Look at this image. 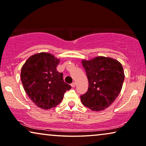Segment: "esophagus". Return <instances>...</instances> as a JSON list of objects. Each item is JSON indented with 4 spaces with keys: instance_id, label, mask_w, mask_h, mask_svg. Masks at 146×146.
Here are the masks:
<instances>
[{
    "instance_id": "obj_1",
    "label": "esophagus",
    "mask_w": 146,
    "mask_h": 146,
    "mask_svg": "<svg viewBox=\"0 0 146 146\" xmlns=\"http://www.w3.org/2000/svg\"><path fill=\"white\" fill-rule=\"evenodd\" d=\"M71 86L72 87V88H74L76 86V82H74L72 83L71 84Z\"/></svg>"
}]
</instances>
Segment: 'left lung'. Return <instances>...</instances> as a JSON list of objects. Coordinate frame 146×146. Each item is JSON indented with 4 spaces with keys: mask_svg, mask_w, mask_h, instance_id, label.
<instances>
[{
    "mask_svg": "<svg viewBox=\"0 0 146 146\" xmlns=\"http://www.w3.org/2000/svg\"><path fill=\"white\" fill-rule=\"evenodd\" d=\"M88 80V90L80 96L85 106L92 111L108 108L120 93L124 80L121 64L112 58L96 56L82 60Z\"/></svg>",
    "mask_w": 146,
    "mask_h": 146,
    "instance_id": "8db88e82",
    "label": "left lung"
}]
</instances>
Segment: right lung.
Masks as SVG:
<instances>
[{"instance_id":"obj_1","label":"right lung","mask_w":146,"mask_h":146,"mask_svg":"<svg viewBox=\"0 0 146 146\" xmlns=\"http://www.w3.org/2000/svg\"><path fill=\"white\" fill-rule=\"evenodd\" d=\"M60 62L50 53L40 52L27 60L21 69V78L31 100L40 108L49 110L62 100L71 86L63 80V74L56 70Z\"/></svg>"}]
</instances>
